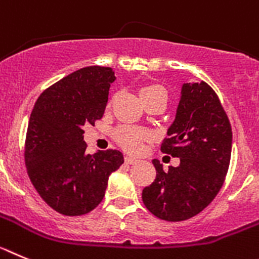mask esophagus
Masks as SVG:
<instances>
[{
    "label": "esophagus",
    "mask_w": 259,
    "mask_h": 259,
    "mask_svg": "<svg viewBox=\"0 0 259 259\" xmlns=\"http://www.w3.org/2000/svg\"><path fill=\"white\" fill-rule=\"evenodd\" d=\"M138 161V158L133 157V156H126V157H125V162H127V164H137Z\"/></svg>",
    "instance_id": "obj_1"
}]
</instances>
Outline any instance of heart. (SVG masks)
I'll return each mask as SVG.
<instances>
[{"instance_id": "1", "label": "heart", "mask_w": 259, "mask_h": 259, "mask_svg": "<svg viewBox=\"0 0 259 259\" xmlns=\"http://www.w3.org/2000/svg\"><path fill=\"white\" fill-rule=\"evenodd\" d=\"M155 95L166 97V93H165L162 86L156 85V83L146 85L139 90V97H141L142 101L146 99V98L155 97ZM113 137H115L116 142L120 146L124 147L125 150L132 151V152H138L142 148V142L148 138V134L144 130L137 129V127L120 126L113 132Z\"/></svg>"}]
</instances>
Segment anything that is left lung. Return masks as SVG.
<instances>
[{
	"label": "left lung",
	"mask_w": 259,
	"mask_h": 259,
	"mask_svg": "<svg viewBox=\"0 0 259 259\" xmlns=\"http://www.w3.org/2000/svg\"><path fill=\"white\" fill-rule=\"evenodd\" d=\"M231 148V124L215 92L204 81L183 83L176 118L161 143L162 152L181 164L164 171L153 160L156 179L142 192L146 208L169 222L199 214L222 187Z\"/></svg>",
	"instance_id": "obj_1"
}]
</instances>
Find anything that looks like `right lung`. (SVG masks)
<instances>
[{"mask_svg":"<svg viewBox=\"0 0 259 259\" xmlns=\"http://www.w3.org/2000/svg\"><path fill=\"white\" fill-rule=\"evenodd\" d=\"M109 67H85L68 74L39 95L25 138V166L39 196L63 215H82L97 208L108 177L124 164L117 150L86 153L83 126L103 117Z\"/></svg>","mask_w":259,"mask_h":259,"instance_id":"1","label":"right lung"}]
</instances>
